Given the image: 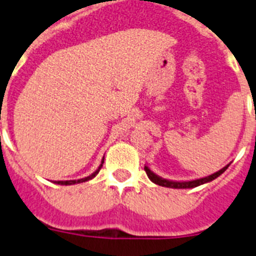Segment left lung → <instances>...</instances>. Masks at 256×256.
<instances>
[{"label": "left lung", "mask_w": 256, "mask_h": 256, "mask_svg": "<svg viewBox=\"0 0 256 256\" xmlns=\"http://www.w3.org/2000/svg\"><path fill=\"white\" fill-rule=\"evenodd\" d=\"M228 166H230V164L226 165L224 168L220 169V170L216 172V173L212 174V176H208V177H205V178H200V180H188V182H172V180L160 178V177H158L156 174H154L152 172L148 169V166H144V172H146V174H148V177L150 178L154 183L159 184V186L169 187V188H194V187H198V186H200V184H204V183L216 180V178L219 177V176H220V174L223 173V172H224Z\"/></svg>", "instance_id": "obj_1"}]
</instances>
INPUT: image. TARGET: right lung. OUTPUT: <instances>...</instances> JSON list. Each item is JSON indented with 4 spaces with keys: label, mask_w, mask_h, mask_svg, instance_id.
Instances as JSON below:
<instances>
[{
    "label": "right lung",
    "mask_w": 256,
    "mask_h": 256,
    "mask_svg": "<svg viewBox=\"0 0 256 256\" xmlns=\"http://www.w3.org/2000/svg\"><path fill=\"white\" fill-rule=\"evenodd\" d=\"M102 164H104V162H101L100 168L97 169V170L94 172V173L92 174V176H90V177L82 178V180H56L55 183H58V184H65V186H66V184H74V183H82V182H86V180H92V178H94V177H96V174L98 173V172H100V169H101V166H102Z\"/></svg>",
    "instance_id": "1"
}]
</instances>
